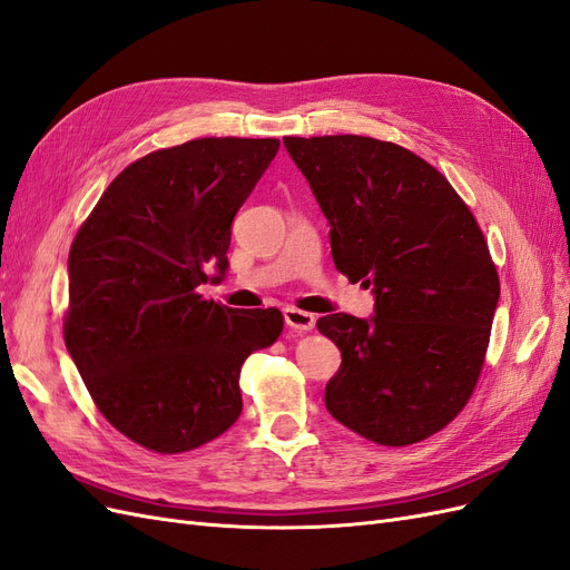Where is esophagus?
Here are the masks:
<instances>
[{
  "instance_id": "34e87169",
  "label": "esophagus",
  "mask_w": 570,
  "mask_h": 570,
  "mask_svg": "<svg viewBox=\"0 0 570 570\" xmlns=\"http://www.w3.org/2000/svg\"><path fill=\"white\" fill-rule=\"evenodd\" d=\"M283 316H285V323L292 327V331H299V333L314 331V325H316L314 314L299 312V308H295V306H287V308H283Z\"/></svg>"
}]
</instances>
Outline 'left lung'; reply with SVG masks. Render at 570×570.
Instances as JSON below:
<instances>
[{
	"instance_id": "1",
	"label": "left lung",
	"mask_w": 570,
	"mask_h": 570,
	"mask_svg": "<svg viewBox=\"0 0 570 570\" xmlns=\"http://www.w3.org/2000/svg\"><path fill=\"white\" fill-rule=\"evenodd\" d=\"M331 226L333 262L371 287V318L331 314L342 352L325 409L361 438L404 446L471 400L499 302V275L469 206L416 154L361 135L285 137Z\"/></svg>"
}]
</instances>
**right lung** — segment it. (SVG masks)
Wrapping results in <instances>:
<instances>
[{
    "label": "right lung",
    "mask_w": 570,
    "mask_h": 570,
    "mask_svg": "<svg viewBox=\"0 0 570 570\" xmlns=\"http://www.w3.org/2000/svg\"><path fill=\"white\" fill-rule=\"evenodd\" d=\"M281 140L202 137L111 180L68 254L66 350L118 433L159 454L239 419V368L283 333L278 308H228L197 287L228 271L230 226Z\"/></svg>",
    "instance_id": "obj_1"
}]
</instances>
